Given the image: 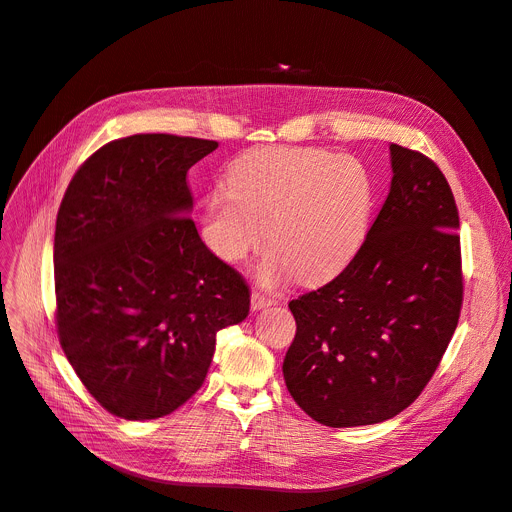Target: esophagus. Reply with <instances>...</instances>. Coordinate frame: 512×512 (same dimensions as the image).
Listing matches in <instances>:
<instances>
[{"label": "esophagus", "mask_w": 512, "mask_h": 512, "mask_svg": "<svg viewBox=\"0 0 512 512\" xmlns=\"http://www.w3.org/2000/svg\"><path fill=\"white\" fill-rule=\"evenodd\" d=\"M276 303H278L276 297H270V294H265V292H261V290H255L253 297H251V307H253V311L265 309V307L276 305Z\"/></svg>", "instance_id": "obj_1"}]
</instances>
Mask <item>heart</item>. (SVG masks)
<instances>
[{"label":"heart","mask_w":512,"mask_h":512,"mask_svg":"<svg viewBox=\"0 0 512 512\" xmlns=\"http://www.w3.org/2000/svg\"><path fill=\"white\" fill-rule=\"evenodd\" d=\"M226 184L203 209V238L224 261L259 251L270 226L267 272L317 284L346 270L367 238L373 180L351 155L259 147L232 161Z\"/></svg>","instance_id":"b5f03b06"}]
</instances>
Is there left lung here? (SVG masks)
Instances as JSON below:
<instances>
[{
  "label": "left lung",
  "instance_id": "obj_1",
  "mask_svg": "<svg viewBox=\"0 0 512 512\" xmlns=\"http://www.w3.org/2000/svg\"><path fill=\"white\" fill-rule=\"evenodd\" d=\"M390 193L357 257L288 303L282 371L317 423L355 427L407 409L436 373L463 307L459 209L427 155L390 145Z\"/></svg>",
  "mask_w": 512,
  "mask_h": 512
}]
</instances>
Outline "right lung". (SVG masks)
<instances>
[{
  "mask_svg": "<svg viewBox=\"0 0 512 512\" xmlns=\"http://www.w3.org/2000/svg\"><path fill=\"white\" fill-rule=\"evenodd\" d=\"M218 149L132 134L72 176L56 220V328L89 394L128 421L170 415L203 384L215 336L249 315L251 290L201 240L186 174Z\"/></svg>",
  "mask_w": 512,
  "mask_h": 512,
  "instance_id": "1",
  "label": "right lung"
}]
</instances>
